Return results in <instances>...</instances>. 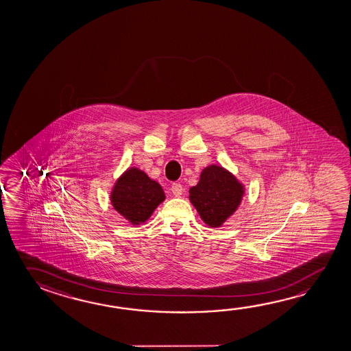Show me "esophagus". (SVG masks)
Here are the masks:
<instances>
[{"instance_id":"34e87169","label":"esophagus","mask_w":351,"mask_h":351,"mask_svg":"<svg viewBox=\"0 0 351 351\" xmlns=\"http://www.w3.org/2000/svg\"><path fill=\"white\" fill-rule=\"evenodd\" d=\"M171 192H173V195H176V197H180V195L184 193V187H182V184H171Z\"/></svg>"}]
</instances>
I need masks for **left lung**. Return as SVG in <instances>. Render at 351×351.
<instances>
[{"instance_id":"obj_1","label":"left lung","mask_w":351,"mask_h":351,"mask_svg":"<svg viewBox=\"0 0 351 351\" xmlns=\"http://www.w3.org/2000/svg\"><path fill=\"white\" fill-rule=\"evenodd\" d=\"M190 202L209 228H220L237 210L245 184L221 165L210 164L202 170L198 184L191 187Z\"/></svg>"}]
</instances>
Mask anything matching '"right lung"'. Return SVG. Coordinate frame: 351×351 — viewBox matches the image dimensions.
<instances>
[{"label": "right lung", "instance_id": "right-lung-1", "mask_svg": "<svg viewBox=\"0 0 351 351\" xmlns=\"http://www.w3.org/2000/svg\"><path fill=\"white\" fill-rule=\"evenodd\" d=\"M164 201L160 184L136 167L122 173L110 192L111 206L134 226L144 224Z\"/></svg>", "mask_w": 351, "mask_h": 351}]
</instances>
